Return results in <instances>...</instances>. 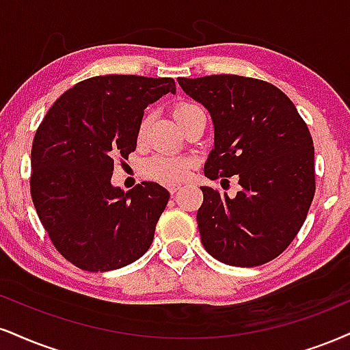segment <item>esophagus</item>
<instances>
[{
	"label": "esophagus",
	"instance_id": "1",
	"mask_svg": "<svg viewBox=\"0 0 350 350\" xmlns=\"http://www.w3.org/2000/svg\"><path fill=\"white\" fill-rule=\"evenodd\" d=\"M167 191H170L171 196H174V193L179 191V186H167Z\"/></svg>",
	"mask_w": 350,
	"mask_h": 350
}]
</instances>
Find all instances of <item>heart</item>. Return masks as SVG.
Instances as JSON below:
<instances>
[{"label":"heart","mask_w":350,"mask_h":350,"mask_svg":"<svg viewBox=\"0 0 350 350\" xmlns=\"http://www.w3.org/2000/svg\"><path fill=\"white\" fill-rule=\"evenodd\" d=\"M199 109L193 104H187V103H180L172 109V116L178 124L180 125L186 117L191 113L192 111ZM146 129V120L142 122L140 130H138V137H143ZM192 167V161L189 158L184 157H171V154H154L151 157L148 161L145 163L143 170H145V174L148 178L159 180V183L164 184H178L180 180L186 179V176L189 174Z\"/></svg>","instance_id":"1"}]
</instances>
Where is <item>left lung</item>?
<instances>
[{"label": "left lung", "mask_w": 350, "mask_h": 350, "mask_svg": "<svg viewBox=\"0 0 350 350\" xmlns=\"http://www.w3.org/2000/svg\"><path fill=\"white\" fill-rule=\"evenodd\" d=\"M178 81L212 117L215 142L205 176L212 180L238 176L241 186L234 197L200 187L204 202L197 225L205 251L237 267L275 259L300 231L314 196L308 127L271 83L238 75Z\"/></svg>", "instance_id": "left-lung-1"}]
</instances>
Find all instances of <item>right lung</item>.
I'll return each mask as SVG.
<instances>
[{
	"mask_svg": "<svg viewBox=\"0 0 350 350\" xmlns=\"http://www.w3.org/2000/svg\"><path fill=\"white\" fill-rule=\"evenodd\" d=\"M167 92L172 78L106 75L88 78L55 100L32 143L31 196L58 252L90 272L140 259L170 192L143 180L113 187V159L137 148L143 112Z\"/></svg>",
	"mask_w": 350,
	"mask_h": 350,
	"instance_id": "add662e5",
	"label": "right lung"
}]
</instances>
